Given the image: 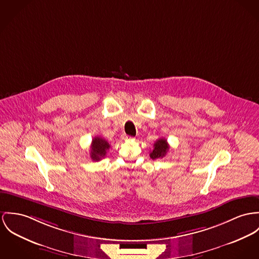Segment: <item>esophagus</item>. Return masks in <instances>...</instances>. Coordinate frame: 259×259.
Listing matches in <instances>:
<instances>
[{"mask_svg":"<svg viewBox=\"0 0 259 259\" xmlns=\"http://www.w3.org/2000/svg\"><path fill=\"white\" fill-rule=\"evenodd\" d=\"M123 139L124 140H132L133 138L132 137H130V136H127V135H125V136H123Z\"/></svg>","mask_w":259,"mask_h":259,"instance_id":"34e87169","label":"esophagus"}]
</instances>
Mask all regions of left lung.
<instances>
[{
  "label": "left lung",
  "instance_id": "1",
  "mask_svg": "<svg viewBox=\"0 0 259 259\" xmlns=\"http://www.w3.org/2000/svg\"><path fill=\"white\" fill-rule=\"evenodd\" d=\"M168 150H169V146L166 140L160 138L155 142L154 150L151 152L150 157L153 159H161L166 155Z\"/></svg>",
  "mask_w": 259,
  "mask_h": 259
}]
</instances>
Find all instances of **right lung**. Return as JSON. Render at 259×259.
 <instances>
[{"label":"right lung","instance_id":"right-lung-1","mask_svg":"<svg viewBox=\"0 0 259 259\" xmlns=\"http://www.w3.org/2000/svg\"><path fill=\"white\" fill-rule=\"evenodd\" d=\"M110 145L106 140L101 138V137H95L92 141V146H91V158L95 161L100 160L102 158L106 156L107 151L109 150Z\"/></svg>","mask_w":259,"mask_h":259}]
</instances>
